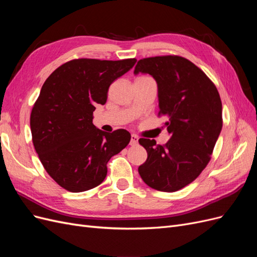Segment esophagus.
<instances>
[{
	"label": "esophagus",
	"mask_w": 257,
	"mask_h": 257,
	"mask_svg": "<svg viewBox=\"0 0 257 257\" xmlns=\"http://www.w3.org/2000/svg\"><path fill=\"white\" fill-rule=\"evenodd\" d=\"M138 136L137 135H135V134H133L131 136V143H130V145L131 146H136L137 144H138Z\"/></svg>",
	"instance_id": "esophagus-1"
}]
</instances>
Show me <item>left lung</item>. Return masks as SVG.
<instances>
[{
    "label": "left lung",
    "mask_w": 257,
    "mask_h": 257,
    "mask_svg": "<svg viewBox=\"0 0 257 257\" xmlns=\"http://www.w3.org/2000/svg\"><path fill=\"white\" fill-rule=\"evenodd\" d=\"M139 73L157 81L159 115L168 119L172 137L164 146L139 139L148 158L138 173L150 188L176 192L195 180L211 159L223 125L220 94L199 67L179 56L139 60L134 74Z\"/></svg>",
    "instance_id": "obj_1"
}]
</instances>
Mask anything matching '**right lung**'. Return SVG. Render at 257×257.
<instances>
[{"label": "right lung", "mask_w": 257, "mask_h": 257, "mask_svg": "<svg viewBox=\"0 0 257 257\" xmlns=\"http://www.w3.org/2000/svg\"><path fill=\"white\" fill-rule=\"evenodd\" d=\"M136 61L75 59L44 82L31 112V133L46 172L63 189L78 193L99 185L108 161L128 145L126 130L106 133L92 121L95 106L106 103L110 84Z\"/></svg>", "instance_id": "right-lung-1"}]
</instances>
